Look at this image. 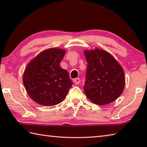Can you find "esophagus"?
Segmentation results:
<instances>
[{"instance_id": "esophagus-1", "label": "esophagus", "mask_w": 147, "mask_h": 147, "mask_svg": "<svg viewBox=\"0 0 147 147\" xmlns=\"http://www.w3.org/2000/svg\"><path fill=\"white\" fill-rule=\"evenodd\" d=\"M74 83L75 84H80V78H75V79H74Z\"/></svg>"}]
</instances>
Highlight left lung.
<instances>
[{
  "label": "left lung",
  "mask_w": 147,
  "mask_h": 147,
  "mask_svg": "<svg viewBox=\"0 0 147 147\" xmlns=\"http://www.w3.org/2000/svg\"><path fill=\"white\" fill-rule=\"evenodd\" d=\"M84 53L88 62L84 86L87 98L97 105L112 102L124 90L125 77L123 68L104 50H85Z\"/></svg>",
  "instance_id": "left-lung-1"
}]
</instances>
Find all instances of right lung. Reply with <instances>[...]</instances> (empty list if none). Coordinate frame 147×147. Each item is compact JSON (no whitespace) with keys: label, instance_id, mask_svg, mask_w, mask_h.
Instances as JSON below:
<instances>
[{"label":"right lung","instance_id":"1","mask_svg":"<svg viewBox=\"0 0 147 147\" xmlns=\"http://www.w3.org/2000/svg\"><path fill=\"white\" fill-rule=\"evenodd\" d=\"M65 50H45L29 62L23 80L26 91L32 100L41 105L52 106L61 102L73 82L67 70L60 67Z\"/></svg>","mask_w":147,"mask_h":147}]
</instances>
